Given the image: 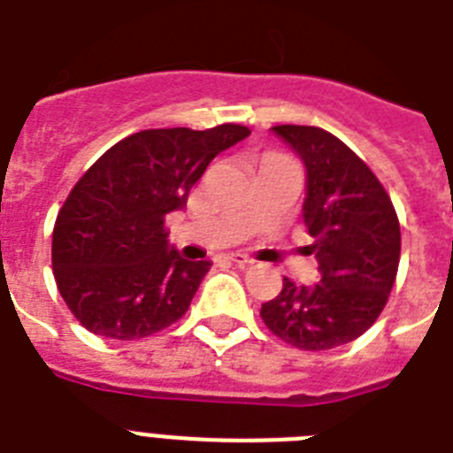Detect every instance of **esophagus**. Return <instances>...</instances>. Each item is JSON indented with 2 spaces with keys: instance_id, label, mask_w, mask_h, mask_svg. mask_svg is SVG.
<instances>
[{
  "instance_id": "esophagus-1",
  "label": "esophagus",
  "mask_w": 453,
  "mask_h": 453,
  "mask_svg": "<svg viewBox=\"0 0 453 453\" xmlns=\"http://www.w3.org/2000/svg\"><path fill=\"white\" fill-rule=\"evenodd\" d=\"M226 259L234 261L235 266H248V264H252V259H250L248 254H242V252H231V254H226Z\"/></svg>"
}]
</instances>
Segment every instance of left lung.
Masks as SVG:
<instances>
[{"label":"left lung","instance_id":"left-lung-1","mask_svg":"<svg viewBox=\"0 0 453 453\" xmlns=\"http://www.w3.org/2000/svg\"><path fill=\"white\" fill-rule=\"evenodd\" d=\"M308 171L303 219L321 280L261 305L273 335L305 352H324L364 335L382 315L401 261V224L387 189L354 150L319 127L278 125Z\"/></svg>","mask_w":453,"mask_h":453}]
</instances>
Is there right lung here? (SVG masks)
<instances>
[{"instance_id": "add662e5", "label": "right lung", "mask_w": 453, "mask_h": 453, "mask_svg": "<svg viewBox=\"0 0 453 453\" xmlns=\"http://www.w3.org/2000/svg\"><path fill=\"white\" fill-rule=\"evenodd\" d=\"M245 136L242 125L145 129L108 148L73 185L52 229V273L89 334L141 340L185 315L211 261L182 259L164 219Z\"/></svg>"}]
</instances>
